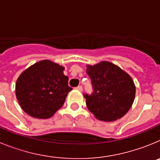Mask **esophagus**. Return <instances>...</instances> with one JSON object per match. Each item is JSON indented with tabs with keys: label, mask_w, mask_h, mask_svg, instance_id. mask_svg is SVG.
<instances>
[{
	"label": "esophagus",
	"mask_w": 160,
	"mask_h": 160,
	"mask_svg": "<svg viewBox=\"0 0 160 160\" xmlns=\"http://www.w3.org/2000/svg\"><path fill=\"white\" fill-rule=\"evenodd\" d=\"M76 90H78V91H82V86H78V87H76Z\"/></svg>",
	"instance_id": "34e87169"
}]
</instances>
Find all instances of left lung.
<instances>
[{"label": "left lung", "mask_w": 160, "mask_h": 160, "mask_svg": "<svg viewBox=\"0 0 160 160\" xmlns=\"http://www.w3.org/2000/svg\"><path fill=\"white\" fill-rule=\"evenodd\" d=\"M94 92L86 94L87 106L96 118L112 122L123 117L132 106L135 86L127 72L110 62L87 66Z\"/></svg>", "instance_id": "left-lung-1"}]
</instances>
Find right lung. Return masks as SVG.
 Instances as JSON below:
<instances>
[{
  "mask_svg": "<svg viewBox=\"0 0 160 160\" xmlns=\"http://www.w3.org/2000/svg\"><path fill=\"white\" fill-rule=\"evenodd\" d=\"M64 70V66L52 61L42 60L20 74L15 87L16 97L26 114L46 119L62 107L72 90Z\"/></svg>",
  "mask_w": 160,
  "mask_h": 160,
  "instance_id": "right-lung-1",
  "label": "right lung"
}]
</instances>
